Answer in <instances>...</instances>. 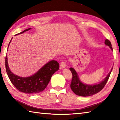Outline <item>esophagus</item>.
Listing matches in <instances>:
<instances>
[{"instance_id":"1","label":"esophagus","mask_w":120,"mask_h":120,"mask_svg":"<svg viewBox=\"0 0 120 120\" xmlns=\"http://www.w3.org/2000/svg\"><path fill=\"white\" fill-rule=\"evenodd\" d=\"M60 67L61 68H65L67 67V61H62V62L60 64Z\"/></svg>"}]
</instances>
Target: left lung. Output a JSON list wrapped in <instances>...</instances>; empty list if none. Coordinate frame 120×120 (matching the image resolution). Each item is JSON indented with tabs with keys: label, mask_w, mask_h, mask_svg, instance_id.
Segmentation results:
<instances>
[{
	"label": "left lung",
	"mask_w": 120,
	"mask_h": 120,
	"mask_svg": "<svg viewBox=\"0 0 120 120\" xmlns=\"http://www.w3.org/2000/svg\"><path fill=\"white\" fill-rule=\"evenodd\" d=\"M105 44L110 47L111 49L112 50L111 42L109 40H105ZM70 70L72 72L73 76L70 86L73 92L75 93L76 95L81 96H92L101 91L106 85L107 82L108 80L109 76L110 75L111 71L112 70V69H111L110 73L107 76L106 78L101 82L98 85L90 86L85 85L81 82L78 78L77 73L73 68H70Z\"/></svg>",
	"instance_id": "obj_1"
}]
</instances>
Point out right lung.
Segmentation results:
<instances>
[{"label": "right lung", "mask_w": 120, "mask_h": 120, "mask_svg": "<svg viewBox=\"0 0 120 120\" xmlns=\"http://www.w3.org/2000/svg\"><path fill=\"white\" fill-rule=\"evenodd\" d=\"M30 29L25 30L19 34H22ZM10 42L11 41L8 47ZM5 59L6 72L11 82L18 90L28 94H36L43 91L49 83L52 75L59 68V63L57 61L52 60L43 66L34 75L28 77H21L13 74L10 71L8 64L7 55Z\"/></svg>", "instance_id": "add662e5"}]
</instances>
